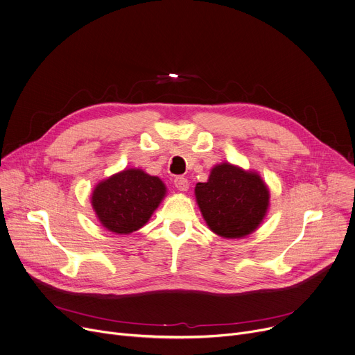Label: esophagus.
Segmentation results:
<instances>
[{
  "label": "esophagus",
  "instance_id": "obj_1",
  "mask_svg": "<svg viewBox=\"0 0 355 355\" xmlns=\"http://www.w3.org/2000/svg\"><path fill=\"white\" fill-rule=\"evenodd\" d=\"M174 185L177 187L178 191H187L189 188V182H188V180L185 177H177L174 180Z\"/></svg>",
  "mask_w": 355,
  "mask_h": 355
}]
</instances>
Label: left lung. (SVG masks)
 <instances>
[{"label": "left lung", "instance_id": "obj_1", "mask_svg": "<svg viewBox=\"0 0 355 355\" xmlns=\"http://www.w3.org/2000/svg\"><path fill=\"white\" fill-rule=\"evenodd\" d=\"M196 197L208 227L223 238H243L266 214L269 191L262 178L239 167L216 166L207 182H198Z\"/></svg>", "mask_w": 355, "mask_h": 355}]
</instances>
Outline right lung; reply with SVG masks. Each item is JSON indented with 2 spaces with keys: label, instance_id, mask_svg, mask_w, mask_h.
<instances>
[{
  "label": "right lung",
  "instance_id": "right-lung-1",
  "mask_svg": "<svg viewBox=\"0 0 355 355\" xmlns=\"http://www.w3.org/2000/svg\"><path fill=\"white\" fill-rule=\"evenodd\" d=\"M166 196L158 177L141 170H124L94 188L92 205L109 231L130 234L140 230Z\"/></svg>",
  "mask_w": 355,
  "mask_h": 355
}]
</instances>
